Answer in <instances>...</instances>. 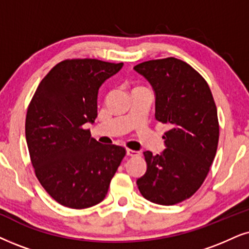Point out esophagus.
I'll list each match as a JSON object with an SVG mask.
<instances>
[{"label": "esophagus", "instance_id": "obj_1", "mask_svg": "<svg viewBox=\"0 0 249 249\" xmlns=\"http://www.w3.org/2000/svg\"><path fill=\"white\" fill-rule=\"evenodd\" d=\"M126 155L127 156H139L140 153L137 152V150H132V149H126Z\"/></svg>", "mask_w": 249, "mask_h": 249}]
</instances>
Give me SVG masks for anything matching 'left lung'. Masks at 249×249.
<instances>
[{
	"label": "left lung",
	"instance_id": "1",
	"mask_svg": "<svg viewBox=\"0 0 249 249\" xmlns=\"http://www.w3.org/2000/svg\"><path fill=\"white\" fill-rule=\"evenodd\" d=\"M134 70L152 85L155 118L170 127L162 154L143 152L147 171L137 185L144 199L172 206L191 197L208 175L219 138L216 105L206 80L180 59H153Z\"/></svg>",
	"mask_w": 249,
	"mask_h": 249
}]
</instances>
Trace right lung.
Masks as SVG:
<instances>
[{"instance_id": "obj_1", "label": "right lung", "mask_w": 249, "mask_h": 249, "mask_svg": "<svg viewBox=\"0 0 249 249\" xmlns=\"http://www.w3.org/2000/svg\"><path fill=\"white\" fill-rule=\"evenodd\" d=\"M123 63L67 59L41 80L28 106L25 134L36 178L62 206L85 209L105 199L125 148L102 144L86 123L97 117V94Z\"/></svg>"}]
</instances>
